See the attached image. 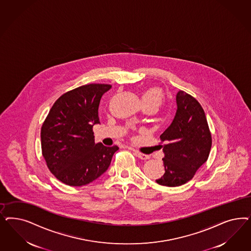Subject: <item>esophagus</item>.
I'll use <instances>...</instances> for the list:
<instances>
[{"label": "esophagus", "mask_w": 251, "mask_h": 251, "mask_svg": "<svg viewBox=\"0 0 251 251\" xmlns=\"http://www.w3.org/2000/svg\"><path fill=\"white\" fill-rule=\"evenodd\" d=\"M134 153L135 155L138 157L139 159H141V160H148V159H150V156L149 155H147V154L141 153V152H139V151H134Z\"/></svg>", "instance_id": "obj_1"}]
</instances>
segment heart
Listing matches in <instances>:
<instances>
[{
    "instance_id": "obj_1",
    "label": "heart",
    "mask_w": 251,
    "mask_h": 251,
    "mask_svg": "<svg viewBox=\"0 0 251 251\" xmlns=\"http://www.w3.org/2000/svg\"><path fill=\"white\" fill-rule=\"evenodd\" d=\"M141 99L144 105L150 104L154 106L155 108H159L163 102L164 96L161 89L158 88H150L143 93Z\"/></svg>"
}]
</instances>
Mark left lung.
Here are the masks:
<instances>
[{"mask_svg":"<svg viewBox=\"0 0 251 251\" xmlns=\"http://www.w3.org/2000/svg\"><path fill=\"white\" fill-rule=\"evenodd\" d=\"M177 109L169 127L160 136L165 142L162 159L165 173L156 182L165 186H179L194 177L208 160L211 135L200 102L183 90L176 94Z\"/></svg>","mask_w":251,"mask_h":251,"instance_id":"left-lung-1","label":"left lung"}]
</instances>
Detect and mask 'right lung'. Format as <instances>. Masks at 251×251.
<instances>
[{
  "instance_id": "right-lung-1",
  "label": "right lung",
  "mask_w": 251,
  "mask_h": 251,
  "mask_svg": "<svg viewBox=\"0 0 251 251\" xmlns=\"http://www.w3.org/2000/svg\"><path fill=\"white\" fill-rule=\"evenodd\" d=\"M108 84H89L63 94L50 110L41 131V151L49 170L65 185L81 186L105 173L117 146L95 144L93 126Z\"/></svg>"
}]
</instances>
